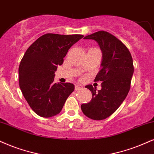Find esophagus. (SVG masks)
<instances>
[{"label": "esophagus", "instance_id": "esophagus-1", "mask_svg": "<svg viewBox=\"0 0 154 154\" xmlns=\"http://www.w3.org/2000/svg\"><path fill=\"white\" fill-rule=\"evenodd\" d=\"M75 90H81V89H82V88L78 86V85H75Z\"/></svg>", "mask_w": 154, "mask_h": 154}]
</instances>
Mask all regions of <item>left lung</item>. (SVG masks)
Returning <instances> with one entry per match:
<instances>
[{"instance_id":"left-lung-1","label":"left lung","mask_w":154,"mask_h":154,"mask_svg":"<svg viewBox=\"0 0 154 154\" xmlns=\"http://www.w3.org/2000/svg\"><path fill=\"white\" fill-rule=\"evenodd\" d=\"M84 38L96 41L103 53L101 69L95 79V82L101 81L102 88L97 90L87 85L92 97L81 109L87 117L101 120L113 113L126 97L134 71L133 59L123 42L107 31H97Z\"/></svg>"}]
</instances>
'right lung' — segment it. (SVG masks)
I'll return each mask as SVG.
<instances>
[{"mask_svg": "<svg viewBox=\"0 0 154 154\" xmlns=\"http://www.w3.org/2000/svg\"><path fill=\"white\" fill-rule=\"evenodd\" d=\"M83 35L46 34L28 48L18 68L19 86L31 108L38 116L59 114L75 90L72 83H54L55 71L69 48Z\"/></svg>", "mask_w": 154, "mask_h": 154, "instance_id": "add662e5", "label": "right lung"}]
</instances>
